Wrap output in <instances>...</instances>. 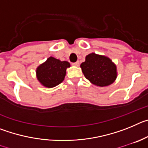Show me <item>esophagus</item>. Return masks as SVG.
I'll list each match as a JSON object with an SVG mask.
<instances>
[{
    "mask_svg": "<svg viewBox=\"0 0 148 148\" xmlns=\"http://www.w3.org/2000/svg\"><path fill=\"white\" fill-rule=\"evenodd\" d=\"M72 65L74 66H79V61H77V62H75V63H73V64H72Z\"/></svg>",
    "mask_w": 148,
    "mask_h": 148,
    "instance_id": "obj_1",
    "label": "esophagus"
}]
</instances>
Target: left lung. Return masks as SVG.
Returning a JSON list of instances; mask_svg holds the SVG:
<instances>
[{"instance_id":"1","label":"left lung","mask_w":148,"mask_h":148,"mask_svg":"<svg viewBox=\"0 0 148 148\" xmlns=\"http://www.w3.org/2000/svg\"><path fill=\"white\" fill-rule=\"evenodd\" d=\"M80 66L85 78L97 87L110 85L118 75L116 65L110 58L95 53L87 55Z\"/></svg>"}]
</instances>
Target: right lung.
<instances>
[{
  "label": "right lung",
  "mask_w": 148,
  "mask_h": 148,
  "mask_svg": "<svg viewBox=\"0 0 148 148\" xmlns=\"http://www.w3.org/2000/svg\"><path fill=\"white\" fill-rule=\"evenodd\" d=\"M70 66L68 61H61L50 56L36 69V77L42 86L52 88L64 80L66 70Z\"/></svg>",
  "instance_id": "obj_1"
}]
</instances>
